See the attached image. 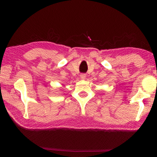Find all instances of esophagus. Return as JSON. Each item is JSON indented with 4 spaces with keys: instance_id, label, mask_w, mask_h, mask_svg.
<instances>
[{
    "instance_id": "1",
    "label": "esophagus",
    "mask_w": 157,
    "mask_h": 157,
    "mask_svg": "<svg viewBox=\"0 0 157 157\" xmlns=\"http://www.w3.org/2000/svg\"><path fill=\"white\" fill-rule=\"evenodd\" d=\"M86 75H85V74H81L80 75V78L82 79H86Z\"/></svg>"
}]
</instances>
